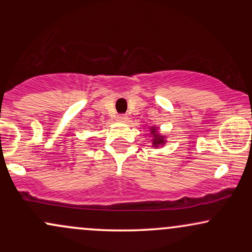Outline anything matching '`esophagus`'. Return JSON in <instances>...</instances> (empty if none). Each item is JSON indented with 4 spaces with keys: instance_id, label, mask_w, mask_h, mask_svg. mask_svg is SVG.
I'll return each instance as SVG.
<instances>
[{
    "instance_id": "obj_1",
    "label": "esophagus",
    "mask_w": 252,
    "mask_h": 252,
    "mask_svg": "<svg viewBox=\"0 0 252 252\" xmlns=\"http://www.w3.org/2000/svg\"><path fill=\"white\" fill-rule=\"evenodd\" d=\"M126 121H128V116H126V115H120V116H117V122L126 123Z\"/></svg>"
}]
</instances>
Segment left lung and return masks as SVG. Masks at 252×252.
Listing matches in <instances>:
<instances>
[{
    "instance_id": "left-lung-1",
    "label": "left lung",
    "mask_w": 252,
    "mask_h": 252,
    "mask_svg": "<svg viewBox=\"0 0 252 252\" xmlns=\"http://www.w3.org/2000/svg\"><path fill=\"white\" fill-rule=\"evenodd\" d=\"M150 135H152V147L154 148H158V147H163L167 142V137L164 135H161L158 131V126H150Z\"/></svg>"
}]
</instances>
